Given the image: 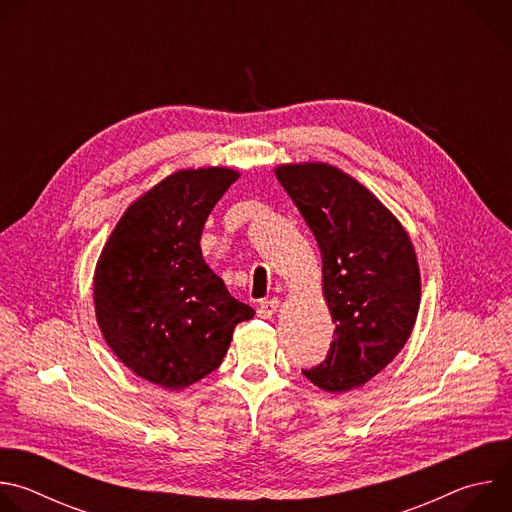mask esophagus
<instances>
[{"mask_svg": "<svg viewBox=\"0 0 512 512\" xmlns=\"http://www.w3.org/2000/svg\"><path fill=\"white\" fill-rule=\"evenodd\" d=\"M277 310H279V300H277V298H271V300H263V302L259 304L257 314H259L261 318H271Z\"/></svg>", "mask_w": 512, "mask_h": 512, "instance_id": "1", "label": "esophagus"}]
</instances>
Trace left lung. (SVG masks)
Returning a JSON list of instances; mask_svg holds the SVG:
<instances>
[{"label":"left lung","instance_id":"left-lung-1","mask_svg":"<svg viewBox=\"0 0 512 512\" xmlns=\"http://www.w3.org/2000/svg\"><path fill=\"white\" fill-rule=\"evenodd\" d=\"M275 176L316 237L336 324L326 360L304 375L344 393L379 375L411 336L421 302L415 249L389 208L342 170L308 162Z\"/></svg>","mask_w":512,"mask_h":512}]
</instances>
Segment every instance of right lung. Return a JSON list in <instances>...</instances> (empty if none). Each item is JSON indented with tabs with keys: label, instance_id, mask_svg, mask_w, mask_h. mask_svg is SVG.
Wrapping results in <instances>:
<instances>
[{
	"label": "right lung",
	"instance_id": "1",
	"mask_svg": "<svg viewBox=\"0 0 512 512\" xmlns=\"http://www.w3.org/2000/svg\"><path fill=\"white\" fill-rule=\"evenodd\" d=\"M237 178L229 168L174 172L123 212L97 261L105 342L137 377L170 391L218 369L235 326L255 316L200 249L210 210Z\"/></svg>",
	"mask_w": 512,
	"mask_h": 512
}]
</instances>
